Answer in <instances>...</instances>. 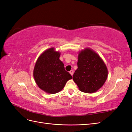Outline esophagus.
<instances>
[{
  "label": "esophagus",
  "instance_id": "1",
  "mask_svg": "<svg viewBox=\"0 0 132 132\" xmlns=\"http://www.w3.org/2000/svg\"><path fill=\"white\" fill-rule=\"evenodd\" d=\"M69 73H70V74L71 75H73V74H74V70H71L69 71Z\"/></svg>",
  "mask_w": 132,
  "mask_h": 132
}]
</instances>
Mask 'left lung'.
Returning <instances> with one entry per match:
<instances>
[{
    "label": "left lung",
    "mask_w": 132,
    "mask_h": 132,
    "mask_svg": "<svg viewBox=\"0 0 132 132\" xmlns=\"http://www.w3.org/2000/svg\"><path fill=\"white\" fill-rule=\"evenodd\" d=\"M78 69L73 76L79 89L92 94L99 90L107 79L108 70L100 55L90 48H85L78 54Z\"/></svg>",
    "instance_id": "obj_1"
}]
</instances>
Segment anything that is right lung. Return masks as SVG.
I'll list each match as a JSON object with an SVG mask.
<instances>
[{
	"instance_id": "add662e5",
	"label": "right lung",
	"mask_w": 132,
	"mask_h": 132,
	"mask_svg": "<svg viewBox=\"0 0 132 132\" xmlns=\"http://www.w3.org/2000/svg\"><path fill=\"white\" fill-rule=\"evenodd\" d=\"M61 53L54 47L46 50L38 58L34 69L36 84L46 93L54 94L62 91L67 82L73 77L65 70L59 59Z\"/></svg>"
}]
</instances>
